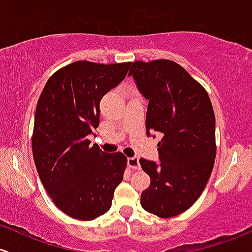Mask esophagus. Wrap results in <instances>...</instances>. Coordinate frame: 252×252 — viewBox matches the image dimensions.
Returning a JSON list of instances; mask_svg holds the SVG:
<instances>
[{
  "label": "esophagus",
  "instance_id": "obj_1",
  "mask_svg": "<svg viewBox=\"0 0 252 252\" xmlns=\"http://www.w3.org/2000/svg\"><path fill=\"white\" fill-rule=\"evenodd\" d=\"M128 166L131 170H140V160L137 157L128 158Z\"/></svg>",
  "mask_w": 252,
  "mask_h": 252
}]
</instances>
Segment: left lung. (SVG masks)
Listing matches in <instances>:
<instances>
[{
    "instance_id": "obj_1",
    "label": "left lung",
    "mask_w": 252,
    "mask_h": 252,
    "mask_svg": "<svg viewBox=\"0 0 252 252\" xmlns=\"http://www.w3.org/2000/svg\"><path fill=\"white\" fill-rule=\"evenodd\" d=\"M129 75L148 99L146 130L162 134L158 142L160 164L143 158L151 177L141 206L159 218L182 214L206 188L217 157L215 116L203 86L170 60L130 63Z\"/></svg>"
}]
</instances>
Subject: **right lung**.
<instances>
[{"mask_svg": "<svg viewBox=\"0 0 252 252\" xmlns=\"http://www.w3.org/2000/svg\"><path fill=\"white\" fill-rule=\"evenodd\" d=\"M130 62L76 61L52 74L35 109L32 152L38 175L57 208L90 221L111 208L126 157L105 153L88 139L99 126L101 98L126 76Z\"/></svg>", "mask_w": 252, "mask_h": 252, "instance_id": "right-lung-1", "label": "right lung"}]
</instances>
